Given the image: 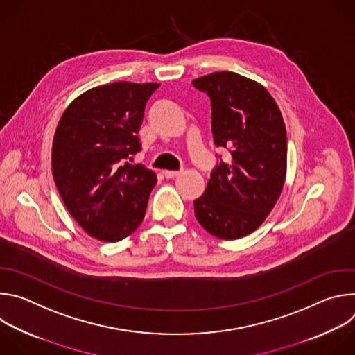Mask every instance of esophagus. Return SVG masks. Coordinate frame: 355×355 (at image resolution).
<instances>
[{
    "instance_id": "obj_1",
    "label": "esophagus",
    "mask_w": 355,
    "mask_h": 355,
    "mask_svg": "<svg viewBox=\"0 0 355 355\" xmlns=\"http://www.w3.org/2000/svg\"><path fill=\"white\" fill-rule=\"evenodd\" d=\"M181 174V171H171V170H166L164 171V177L166 178H175V177H178Z\"/></svg>"
}]
</instances>
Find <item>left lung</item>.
I'll return each instance as SVG.
<instances>
[{"label":"left lung","mask_w":355,"mask_h":355,"mask_svg":"<svg viewBox=\"0 0 355 355\" xmlns=\"http://www.w3.org/2000/svg\"><path fill=\"white\" fill-rule=\"evenodd\" d=\"M209 95L216 146L230 148V163L212 171L193 200L195 218L212 236L244 237L267 219L286 177V129L275 99L260 83L233 71L195 78Z\"/></svg>","instance_id":"left-lung-1"}]
</instances>
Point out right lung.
<instances>
[{"mask_svg":"<svg viewBox=\"0 0 355 355\" xmlns=\"http://www.w3.org/2000/svg\"><path fill=\"white\" fill-rule=\"evenodd\" d=\"M160 84L118 81L78 95L63 112L52 146V173L64 205L94 239L119 241L141 223L156 173L128 160L150 95Z\"/></svg>","mask_w":355,"mask_h":355,"instance_id":"add662e5","label":"right lung"}]
</instances>
